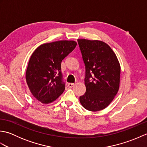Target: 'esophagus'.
Returning <instances> with one entry per match:
<instances>
[{"label":"esophagus","mask_w":147,"mask_h":147,"mask_svg":"<svg viewBox=\"0 0 147 147\" xmlns=\"http://www.w3.org/2000/svg\"><path fill=\"white\" fill-rule=\"evenodd\" d=\"M67 86L69 87V88H72V87H73L74 86V83H68Z\"/></svg>","instance_id":"esophagus-1"}]
</instances>
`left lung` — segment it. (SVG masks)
<instances>
[{
    "label": "left lung",
    "instance_id": "left-lung-1",
    "mask_svg": "<svg viewBox=\"0 0 147 147\" xmlns=\"http://www.w3.org/2000/svg\"><path fill=\"white\" fill-rule=\"evenodd\" d=\"M85 65L86 92L80 96L83 107L90 111L107 107L119 88L121 67L115 53L99 40L78 39Z\"/></svg>",
    "mask_w": 147,
    "mask_h": 147
}]
</instances>
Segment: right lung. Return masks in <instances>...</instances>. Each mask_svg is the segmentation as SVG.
Returning <instances> with one entry per match:
<instances>
[{"label":"right lung","mask_w":147,"mask_h":147,"mask_svg":"<svg viewBox=\"0 0 147 147\" xmlns=\"http://www.w3.org/2000/svg\"><path fill=\"white\" fill-rule=\"evenodd\" d=\"M74 41H61L44 43L31 56L26 80L32 95L43 104L55 100L65 89L61 71V62L75 49Z\"/></svg>","instance_id":"right-lung-1"}]
</instances>
